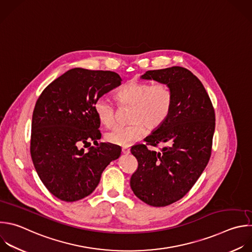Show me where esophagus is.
Returning <instances> with one entry per match:
<instances>
[{
    "label": "esophagus",
    "instance_id": "esophagus-1",
    "mask_svg": "<svg viewBox=\"0 0 252 252\" xmlns=\"http://www.w3.org/2000/svg\"><path fill=\"white\" fill-rule=\"evenodd\" d=\"M122 150H123V153H125V154H128L129 151H130V149H129L128 146H123V147H122Z\"/></svg>",
    "mask_w": 252,
    "mask_h": 252
}]
</instances>
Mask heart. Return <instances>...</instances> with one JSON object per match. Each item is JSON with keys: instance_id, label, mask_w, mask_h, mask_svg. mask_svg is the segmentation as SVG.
Returning <instances> with one entry per match:
<instances>
[{"instance_id": "b5f03b06", "label": "heart", "mask_w": 252, "mask_h": 252, "mask_svg": "<svg viewBox=\"0 0 252 252\" xmlns=\"http://www.w3.org/2000/svg\"><path fill=\"white\" fill-rule=\"evenodd\" d=\"M115 99L120 107L129 108L128 121L131 123L116 127L107 133L106 138L115 144L129 145L139 139L146 128L155 130L167 121L173 108L174 93L168 83L131 81L116 94ZM94 110L103 126H115L116 109L106 99H98Z\"/></svg>"}]
</instances>
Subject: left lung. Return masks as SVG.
I'll use <instances>...</instances> for the list:
<instances>
[{
	"instance_id": "8db88e82",
	"label": "left lung",
	"mask_w": 252,
	"mask_h": 252,
	"mask_svg": "<svg viewBox=\"0 0 252 252\" xmlns=\"http://www.w3.org/2000/svg\"><path fill=\"white\" fill-rule=\"evenodd\" d=\"M141 78L168 83L174 104L167 121L144 138L145 144L131 146L138 165L130 187L147 205L165 207L182 199L206 168L212 154L215 109L202 82L186 68L149 70ZM160 143L165 144L160 152L148 149Z\"/></svg>"
}]
</instances>
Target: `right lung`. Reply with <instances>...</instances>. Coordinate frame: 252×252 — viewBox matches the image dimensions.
I'll return each instance as SVG.
<instances>
[{
  "instance_id": "add662e5",
  "label": "right lung",
  "mask_w": 252,
  "mask_h": 252,
  "mask_svg": "<svg viewBox=\"0 0 252 252\" xmlns=\"http://www.w3.org/2000/svg\"><path fill=\"white\" fill-rule=\"evenodd\" d=\"M122 84L112 71L74 68L51 82L38 97L32 113L31 155L46 189L56 198L75 202L98 186L111 161L122 148L98 143L101 138L94 105ZM97 146L86 154L80 146Z\"/></svg>"
}]
</instances>
